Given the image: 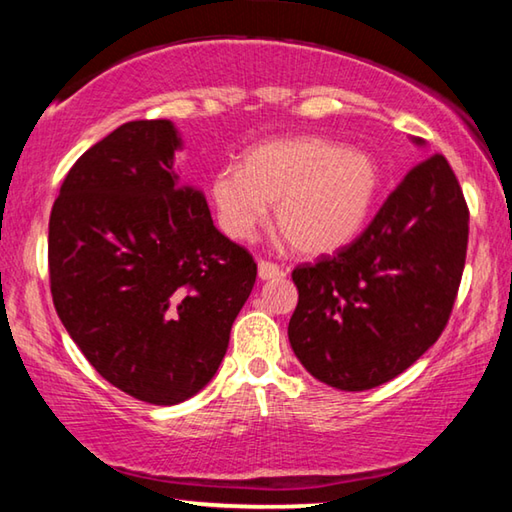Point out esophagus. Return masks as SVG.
<instances>
[{
    "instance_id": "1",
    "label": "esophagus",
    "mask_w": 512,
    "mask_h": 512,
    "mask_svg": "<svg viewBox=\"0 0 512 512\" xmlns=\"http://www.w3.org/2000/svg\"><path fill=\"white\" fill-rule=\"evenodd\" d=\"M257 275H259V280H275V277H280L282 275V271H280V266L277 264H271V262H259L257 264Z\"/></svg>"
}]
</instances>
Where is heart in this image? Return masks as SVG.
Masks as SVG:
<instances>
[{"label": "heart", "mask_w": 512, "mask_h": 512, "mask_svg": "<svg viewBox=\"0 0 512 512\" xmlns=\"http://www.w3.org/2000/svg\"><path fill=\"white\" fill-rule=\"evenodd\" d=\"M372 155L323 137H275L250 149L239 169H221L210 194L219 225L250 239L275 203V221L300 253L325 255L359 235L379 192Z\"/></svg>", "instance_id": "heart-1"}]
</instances>
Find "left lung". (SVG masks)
<instances>
[{"mask_svg":"<svg viewBox=\"0 0 512 512\" xmlns=\"http://www.w3.org/2000/svg\"><path fill=\"white\" fill-rule=\"evenodd\" d=\"M467 223L461 185L436 153L406 173L361 237L298 266L289 343L309 375L368 391L413 366L452 314Z\"/></svg>","mask_w":512,"mask_h":512,"instance_id":"left-lung-1","label":"left lung"}]
</instances>
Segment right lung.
Here are the masks:
<instances>
[{
    "mask_svg": "<svg viewBox=\"0 0 512 512\" xmlns=\"http://www.w3.org/2000/svg\"><path fill=\"white\" fill-rule=\"evenodd\" d=\"M180 149L173 121H128L74 162L49 216L58 318L103 379L158 406L210 384L257 277L180 183Z\"/></svg>",
    "mask_w": 512,
    "mask_h": 512,
    "instance_id": "obj_1",
    "label": "right lung"
}]
</instances>
